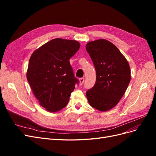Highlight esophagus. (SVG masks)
Wrapping results in <instances>:
<instances>
[{
	"label": "esophagus",
	"instance_id": "obj_1",
	"mask_svg": "<svg viewBox=\"0 0 156 156\" xmlns=\"http://www.w3.org/2000/svg\"><path fill=\"white\" fill-rule=\"evenodd\" d=\"M84 81V79L83 77L79 79V83H80V84H81V85H82V84H83Z\"/></svg>",
	"mask_w": 156,
	"mask_h": 156
}]
</instances>
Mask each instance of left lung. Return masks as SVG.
<instances>
[{"label":"left lung","instance_id":"1","mask_svg":"<svg viewBox=\"0 0 156 156\" xmlns=\"http://www.w3.org/2000/svg\"><path fill=\"white\" fill-rule=\"evenodd\" d=\"M86 49L96 72V83L86 93L87 100L97 110H110L119 102L129 85V63L114 44L104 39L88 42Z\"/></svg>","mask_w":156,"mask_h":156}]
</instances>
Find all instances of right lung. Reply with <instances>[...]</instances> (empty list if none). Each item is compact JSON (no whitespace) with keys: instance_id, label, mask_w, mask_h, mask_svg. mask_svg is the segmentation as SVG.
I'll list each match as a JSON object with an SVG mask.
<instances>
[{"instance_id":"add662e5","label":"right lung","mask_w":156,"mask_h":156,"mask_svg":"<svg viewBox=\"0 0 156 156\" xmlns=\"http://www.w3.org/2000/svg\"><path fill=\"white\" fill-rule=\"evenodd\" d=\"M79 48L77 41L55 38L30 56L28 82L40 105L49 112H57L66 106L75 84L79 83L69 60Z\"/></svg>"}]
</instances>
